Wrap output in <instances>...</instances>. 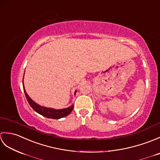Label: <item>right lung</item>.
Instances as JSON below:
<instances>
[{
	"mask_svg": "<svg viewBox=\"0 0 160 160\" xmlns=\"http://www.w3.org/2000/svg\"><path fill=\"white\" fill-rule=\"evenodd\" d=\"M23 78H24V76H23ZM22 85H23L24 92H25L26 98L27 100H28V102H29V105L31 106V107L33 110H34L36 112H37L38 113L42 115V116H45L47 118L60 119V118L67 116V115L70 114L71 112L72 111L73 108V104L71 105L70 107L67 108H62V109H55V108H48V107L40 106V105L36 103L34 101L32 100V98L28 96V93H27L25 89V87H24L23 80H22ZM76 90L75 91L74 95H76Z\"/></svg>",
	"mask_w": 160,
	"mask_h": 160,
	"instance_id": "add662e5",
	"label": "right lung"
}]
</instances>
